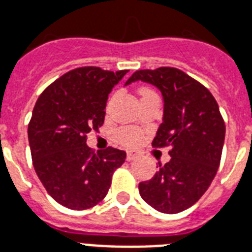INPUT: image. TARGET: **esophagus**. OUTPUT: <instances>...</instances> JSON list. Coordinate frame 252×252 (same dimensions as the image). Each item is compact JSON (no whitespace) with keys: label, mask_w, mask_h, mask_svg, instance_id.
Segmentation results:
<instances>
[{"label":"esophagus","mask_w":252,"mask_h":252,"mask_svg":"<svg viewBox=\"0 0 252 252\" xmlns=\"http://www.w3.org/2000/svg\"><path fill=\"white\" fill-rule=\"evenodd\" d=\"M137 158V152L136 151H128L126 152V160L128 161H132V160H135Z\"/></svg>","instance_id":"34e87169"}]
</instances>
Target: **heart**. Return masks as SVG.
Returning a JSON list of instances; mask_svg holds the SVG:
<instances>
[{
  "mask_svg": "<svg viewBox=\"0 0 252 252\" xmlns=\"http://www.w3.org/2000/svg\"><path fill=\"white\" fill-rule=\"evenodd\" d=\"M147 93H152L150 89H141V96L147 94ZM119 140L126 145H135L141 140V133L139 129L136 128H123L119 131Z\"/></svg>",
  "mask_w": 252,
  "mask_h": 252,
  "instance_id": "1",
  "label": "heart"
}]
</instances>
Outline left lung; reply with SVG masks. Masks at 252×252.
Segmentation results:
<instances>
[{
	"mask_svg": "<svg viewBox=\"0 0 252 252\" xmlns=\"http://www.w3.org/2000/svg\"><path fill=\"white\" fill-rule=\"evenodd\" d=\"M133 81L152 84L163 94V123L152 147H171V160L151 180L139 184L143 200L164 214L187 210L203 196L215 178L224 144L225 126L208 89L171 66L136 70Z\"/></svg>",
	"mask_w": 252,
	"mask_h": 252,
	"instance_id": "1",
	"label": "left lung"
}]
</instances>
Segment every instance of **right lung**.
Segmentation results:
<instances>
[{"label": "right lung", "mask_w": 252, "mask_h": 252, "mask_svg": "<svg viewBox=\"0 0 252 252\" xmlns=\"http://www.w3.org/2000/svg\"><path fill=\"white\" fill-rule=\"evenodd\" d=\"M128 70L83 66L69 70L41 93L28 126L33 167L50 196L70 210L101 202L124 151L94 154L87 135L104 124L108 94Z\"/></svg>", "instance_id": "obj_1"}]
</instances>
